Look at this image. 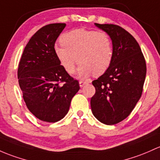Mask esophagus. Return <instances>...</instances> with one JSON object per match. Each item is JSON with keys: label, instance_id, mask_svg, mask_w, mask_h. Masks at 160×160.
Returning a JSON list of instances; mask_svg holds the SVG:
<instances>
[{"label": "esophagus", "instance_id": "34e87169", "mask_svg": "<svg viewBox=\"0 0 160 160\" xmlns=\"http://www.w3.org/2000/svg\"><path fill=\"white\" fill-rule=\"evenodd\" d=\"M79 83H80V87H83L85 84H87V81H84V80H80Z\"/></svg>", "mask_w": 160, "mask_h": 160}]
</instances>
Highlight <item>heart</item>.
Returning a JSON list of instances; mask_svg holds the SVG:
<instances>
[{
	"label": "heart",
	"mask_w": 160,
	"mask_h": 160,
	"mask_svg": "<svg viewBox=\"0 0 160 160\" xmlns=\"http://www.w3.org/2000/svg\"><path fill=\"white\" fill-rule=\"evenodd\" d=\"M60 43L61 46L55 47V54L69 74L74 73L78 63L79 75L81 77L92 73L101 75L112 63L113 46L110 37L105 32L73 30L63 33Z\"/></svg>",
	"instance_id": "obj_1"
}]
</instances>
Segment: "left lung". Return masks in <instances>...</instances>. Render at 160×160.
Returning <instances> with one entry per match:
<instances>
[{
  "label": "left lung",
  "mask_w": 160,
  "mask_h": 160,
  "mask_svg": "<svg viewBox=\"0 0 160 160\" xmlns=\"http://www.w3.org/2000/svg\"><path fill=\"white\" fill-rule=\"evenodd\" d=\"M96 26L110 35L113 57L108 70L92 82L96 93L90 100L94 117L107 125H114L131 113L142 96L147 65L135 38L115 24Z\"/></svg>",
  "instance_id": "obj_1"
}]
</instances>
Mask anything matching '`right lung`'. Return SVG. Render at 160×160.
<instances>
[{"instance_id": "1", "label": "right lung", "mask_w": 160, "mask_h": 160, "mask_svg": "<svg viewBox=\"0 0 160 160\" xmlns=\"http://www.w3.org/2000/svg\"><path fill=\"white\" fill-rule=\"evenodd\" d=\"M65 27L50 23L38 30L27 43L18 65V82L27 107L44 122L63 119L80 90L78 80L65 71L55 54V42Z\"/></svg>"}]
</instances>
